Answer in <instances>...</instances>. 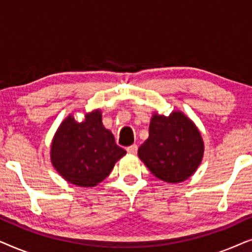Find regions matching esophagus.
I'll list each match as a JSON object with an SVG mask.
<instances>
[{"label": "esophagus", "instance_id": "34e87169", "mask_svg": "<svg viewBox=\"0 0 252 252\" xmlns=\"http://www.w3.org/2000/svg\"><path fill=\"white\" fill-rule=\"evenodd\" d=\"M126 150H127V153L135 155L137 153V146H136V144H132V146L127 147Z\"/></svg>", "mask_w": 252, "mask_h": 252}]
</instances>
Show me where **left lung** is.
I'll return each mask as SVG.
<instances>
[{"instance_id": "8db88e82", "label": "left lung", "mask_w": 252, "mask_h": 252, "mask_svg": "<svg viewBox=\"0 0 252 252\" xmlns=\"http://www.w3.org/2000/svg\"><path fill=\"white\" fill-rule=\"evenodd\" d=\"M204 144L201 133L182 112L154 115L149 137L137 155L151 173L160 180L178 184L191 177L201 164Z\"/></svg>"}]
</instances>
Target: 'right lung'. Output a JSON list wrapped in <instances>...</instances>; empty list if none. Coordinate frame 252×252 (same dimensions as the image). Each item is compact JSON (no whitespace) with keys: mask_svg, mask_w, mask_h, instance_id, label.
<instances>
[{"mask_svg":"<svg viewBox=\"0 0 252 252\" xmlns=\"http://www.w3.org/2000/svg\"><path fill=\"white\" fill-rule=\"evenodd\" d=\"M126 151L104 128L99 110L79 123L68 116L51 143V163L65 180L79 187H94L110 174Z\"/></svg>","mask_w":252,"mask_h":252,"instance_id":"1","label":"right lung"}]
</instances>
